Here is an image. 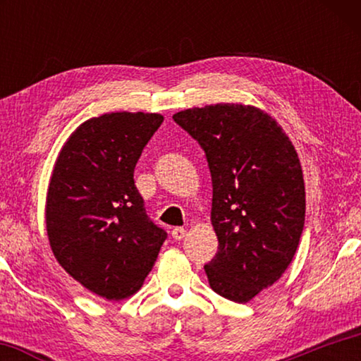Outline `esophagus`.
<instances>
[{
	"label": "esophagus",
	"instance_id": "34e87169",
	"mask_svg": "<svg viewBox=\"0 0 361 361\" xmlns=\"http://www.w3.org/2000/svg\"><path fill=\"white\" fill-rule=\"evenodd\" d=\"M185 235H186V229L185 228H173L172 229V237H173L175 240H181Z\"/></svg>",
	"mask_w": 361,
	"mask_h": 361
}]
</instances>
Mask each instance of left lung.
<instances>
[{"mask_svg": "<svg viewBox=\"0 0 361 361\" xmlns=\"http://www.w3.org/2000/svg\"><path fill=\"white\" fill-rule=\"evenodd\" d=\"M205 151L213 185L218 253L205 266L212 290L248 302L283 276L301 239V162L282 126L264 109L216 103L175 113Z\"/></svg>", "mask_w": 361, "mask_h": 361, "instance_id": "obj_1", "label": "left lung"}]
</instances>
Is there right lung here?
Masks as SVG:
<instances>
[{
  "label": "right lung",
  "instance_id": "right-lung-1",
  "mask_svg": "<svg viewBox=\"0 0 361 361\" xmlns=\"http://www.w3.org/2000/svg\"><path fill=\"white\" fill-rule=\"evenodd\" d=\"M157 113H106L66 138L46 195V231L59 264L85 290L121 301L137 293L166 232L146 215L133 181Z\"/></svg>",
  "mask_w": 361,
  "mask_h": 361
}]
</instances>
